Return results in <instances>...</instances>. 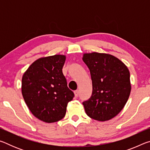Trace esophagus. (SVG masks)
<instances>
[{
	"label": "esophagus",
	"mask_w": 150,
	"mask_h": 150,
	"mask_svg": "<svg viewBox=\"0 0 150 150\" xmlns=\"http://www.w3.org/2000/svg\"><path fill=\"white\" fill-rule=\"evenodd\" d=\"M74 94H75V97H77L78 96V95H79V91L77 90V91H74Z\"/></svg>",
	"instance_id": "1"
}]
</instances>
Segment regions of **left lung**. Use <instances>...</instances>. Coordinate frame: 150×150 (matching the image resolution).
Returning a JSON list of instances; mask_svg holds the SVG:
<instances>
[{
	"instance_id": "left-lung-1",
	"label": "left lung",
	"mask_w": 150,
	"mask_h": 150,
	"mask_svg": "<svg viewBox=\"0 0 150 150\" xmlns=\"http://www.w3.org/2000/svg\"><path fill=\"white\" fill-rule=\"evenodd\" d=\"M83 60L90 70L93 85L91 98L83 103L85 112L94 120H110L122 110L130 96L128 67L117 57L107 54H84Z\"/></svg>"
}]
</instances>
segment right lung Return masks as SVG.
Returning a JSON list of instances; mask_svg holds the SVG:
<instances>
[{"mask_svg":"<svg viewBox=\"0 0 150 150\" xmlns=\"http://www.w3.org/2000/svg\"><path fill=\"white\" fill-rule=\"evenodd\" d=\"M65 59L63 55L41 57L22 76V93L25 103L33 115L45 122L62 120L68 103L74 97L62 72Z\"/></svg>","mask_w":150,"mask_h":150,"instance_id":"obj_1","label":"right lung"}]
</instances>
